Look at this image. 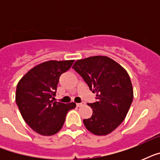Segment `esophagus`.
I'll return each instance as SVG.
<instances>
[{
    "instance_id": "esophagus-1",
    "label": "esophagus",
    "mask_w": 160,
    "mask_h": 160,
    "mask_svg": "<svg viewBox=\"0 0 160 160\" xmlns=\"http://www.w3.org/2000/svg\"><path fill=\"white\" fill-rule=\"evenodd\" d=\"M76 105H77V107H81L83 105H85V103H78V104H76Z\"/></svg>"
}]
</instances>
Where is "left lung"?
Here are the masks:
<instances>
[{
	"label": "left lung",
	"mask_w": 160,
	"mask_h": 160,
	"mask_svg": "<svg viewBox=\"0 0 160 160\" xmlns=\"http://www.w3.org/2000/svg\"><path fill=\"white\" fill-rule=\"evenodd\" d=\"M73 69L84 79L97 101L88 104L92 116L83 120L95 135H107L125 119L134 98L129 74L111 58L95 55L78 60Z\"/></svg>",
	"instance_id": "1"
}]
</instances>
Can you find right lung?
Here are the masks:
<instances>
[{"instance_id":"add662e5","label":"right lung","mask_w":160,"mask_h":160,"mask_svg":"<svg viewBox=\"0 0 160 160\" xmlns=\"http://www.w3.org/2000/svg\"><path fill=\"white\" fill-rule=\"evenodd\" d=\"M75 60H48L34 66L17 84L16 101L26 123L41 135H53L65 123L66 114L75 109L74 102L53 100L60 75Z\"/></svg>"}]
</instances>
